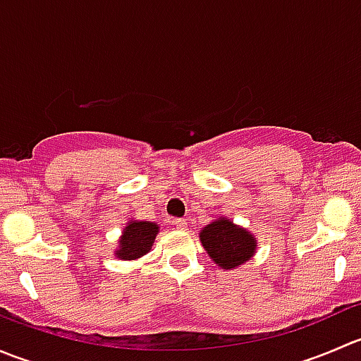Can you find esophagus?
Here are the masks:
<instances>
[{"label": "esophagus", "instance_id": "esophagus-1", "mask_svg": "<svg viewBox=\"0 0 361 361\" xmlns=\"http://www.w3.org/2000/svg\"><path fill=\"white\" fill-rule=\"evenodd\" d=\"M173 225L176 228H180V231H185V228H187V220H185V218H174Z\"/></svg>", "mask_w": 361, "mask_h": 361}]
</instances>
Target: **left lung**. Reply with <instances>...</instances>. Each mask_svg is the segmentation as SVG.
Here are the masks:
<instances>
[{"mask_svg":"<svg viewBox=\"0 0 361 361\" xmlns=\"http://www.w3.org/2000/svg\"><path fill=\"white\" fill-rule=\"evenodd\" d=\"M199 238L214 264L227 271L248 262L257 251L253 234L227 218L211 221L202 228Z\"/></svg>","mask_w":361,"mask_h":361,"instance_id":"8db88e82","label":"left lung"}]
</instances>
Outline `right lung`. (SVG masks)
<instances>
[{
    "mask_svg": "<svg viewBox=\"0 0 361 361\" xmlns=\"http://www.w3.org/2000/svg\"><path fill=\"white\" fill-rule=\"evenodd\" d=\"M157 234L159 225L154 221L130 220L120 235L115 257L120 260H136V258L143 257L152 250Z\"/></svg>",
    "mask_w": 361,
    "mask_h": 361,
    "instance_id": "right-lung-1",
    "label": "right lung"
}]
</instances>
